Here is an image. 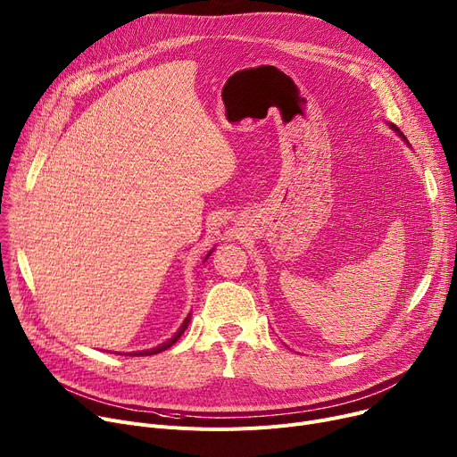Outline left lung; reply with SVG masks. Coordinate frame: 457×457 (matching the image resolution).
Wrapping results in <instances>:
<instances>
[{
	"mask_svg": "<svg viewBox=\"0 0 457 457\" xmlns=\"http://www.w3.org/2000/svg\"><path fill=\"white\" fill-rule=\"evenodd\" d=\"M387 125H389V129H391V130H393V132H395V134H397V136H399V137H401V139H403V141H404V143H406V145H408V139H406V137H404V134H403V132H401V130H399V129H397V127H395V125H393V123H387Z\"/></svg>",
	"mask_w": 457,
	"mask_h": 457,
	"instance_id": "1",
	"label": "left lung"
}]
</instances>
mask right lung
Here are the masks:
<instances>
[{
	"label": "right lung",
	"instance_id": "obj_1",
	"mask_svg": "<svg viewBox=\"0 0 457 457\" xmlns=\"http://www.w3.org/2000/svg\"><path fill=\"white\" fill-rule=\"evenodd\" d=\"M215 250V248H212ZM212 250L205 255V259L204 261H207L209 259V255L212 253ZM189 321H191V314L184 320V323L179 325V328L172 334V338H169L167 342H163V344H160V345H156V347H152V349H143V351H132V353H127V356H150V354H158V353H162V351H165V349H169L170 345H174L176 342H178V338L181 337V334L186 332V328H187V325H189ZM117 354H120V353H117ZM125 354V353H123Z\"/></svg>",
	"mask_w": 457,
	"mask_h": 457
}]
</instances>
